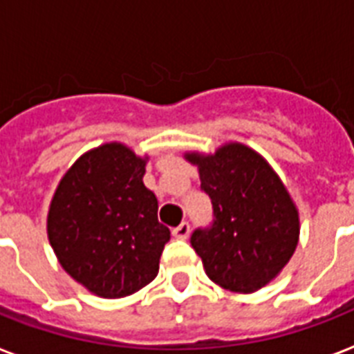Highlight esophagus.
<instances>
[{
	"label": "esophagus",
	"mask_w": 354,
	"mask_h": 354,
	"mask_svg": "<svg viewBox=\"0 0 354 354\" xmlns=\"http://www.w3.org/2000/svg\"><path fill=\"white\" fill-rule=\"evenodd\" d=\"M189 233H191V226H189V222H182L180 226L172 230V235L176 236V239H187Z\"/></svg>",
	"instance_id": "34e87169"
}]
</instances>
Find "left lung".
I'll return each instance as SVG.
<instances>
[{
  "mask_svg": "<svg viewBox=\"0 0 354 354\" xmlns=\"http://www.w3.org/2000/svg\"><path fill=\"white\" fill-rule=\"evenodd\" d=\"M213 202V226L196 230L191 246L207 277L252 294L274 281L299 242V211L285 183L257 150L230 141L213 152H185Z\"/></svg>",
  "mask_w": 354,
  "mask_h": 354,
  "instance_id": "left-lung-1",
  "label": "left lung"
}]
</instances>
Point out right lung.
<instances>
[{
    "label": "right lung",
    "mask_w": 354,
    "mask_h": 354,
    "mask_svg": "<svg viewBox=\"0 0 354 354\" xmlns=\"http://www.w3.org/2000/svg\"><path fill=\"white\" fill-rule=\"evenodd\" d=\"M147 161L119 141L99 145L69 167L49 204L47 239L58 263L104 299L149 285L171 239L143 183Z\"/></svg>",
    "instance_id": "right-lung-1"
}]
</instances>
